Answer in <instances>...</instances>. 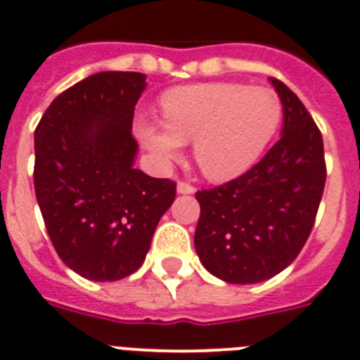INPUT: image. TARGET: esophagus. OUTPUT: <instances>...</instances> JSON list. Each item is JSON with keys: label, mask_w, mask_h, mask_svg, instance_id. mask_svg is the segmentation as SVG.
<instances>
[{"label": "esophagus", "mask_w": 360, "mask_h": 360, "mask_svg": "<svg viewBox=\"0 0 360 360\" xmlns=\"http://www.w3.org/2000/svg\"><path fill=\"white\" fill-rule=\"evenodd\" d=\"M176 191H178V193H182V195H191V193H195V188L191 186V184L182 182V180H180V182H178V186H176Z\"/></svg>", "instance_id": "34e87169"}]
</instances>
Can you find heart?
Instances as JSON below:
<instances>
[{
    "instance_id": "heart-1",
    "label": "heart",
    "mask_w": 360,
    "mask_h": 360,
    "mask_svg": "<svg viewBox=\"0 0 360 360\" xmlns=\"http://www.w3.org/2000/svg\"><path fill=\"white\" fill-rule=\"evenodd\" d=\"M162 122L143 120L141 143L160 165L182 156L193 141L204 176L225 182L249 171L266 150L283 120V102L269 87L243 83H200L162 96Z\"/></svg>"
}]
</instances>
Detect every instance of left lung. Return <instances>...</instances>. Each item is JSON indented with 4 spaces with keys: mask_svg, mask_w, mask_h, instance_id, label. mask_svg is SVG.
I'll return each instance as SVG.
<instances>
[{
    "mask_svg": "<svg viewBox=\"0 0 360 360\" xmlns=\"http://www.w3.org/2000/svg\"><path fill=\"white\" fill-rule=\"evenodd\" d=\"M283 102V135L241 176L197 191L195 249L212 275L230 284L275 277L295 260L314 226L326 188L320 128L303 102L271 77Z\"/></svg>",
    "mask_w": 360,
    "mask_h": 360,
    "instance_id": "1",
    "label": "left lung"
}]
</instances>
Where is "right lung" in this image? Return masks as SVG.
Returning a JSON list of instances; mask_svg holds the SVG:
<instances>
[{
  "label": "right lung",
  "instance_id": "right-lung-1",
  "mask_svg": "<svg viewBox=\"0 0 360 360\" xmlns=\"http://www.w3.org/2000/svg\"><path fill=\"white\" fill-rule=\"evenodd\" d=\"M141 72H98L61 93L34 130V193L51 243L77 275L137 271L176 184L134 167Z\"/></svg>",
  "mask_w": 360,
  "mask_h": 360
}]
</instances>
